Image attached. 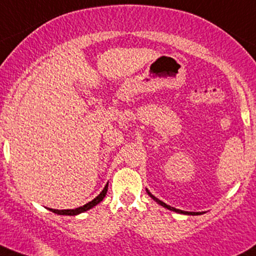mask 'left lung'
I'll list each match as a JSON object with an SVG mask.
<instances>
[{"label": "left lung", "instance_id": "8db88e82", "mask_svg": "<svg viewBox=\"0 0 256 256\" xmlns=\"http://www.w3.org/2000/svg\"><path fill=\"white\" fill-rule=\"evenodd\" d=\"M146 191H147V194H148V196H150V198H153L154 200L158 204H160L162 205V206H164V208H166V209H168V210H171V211H176V212H179V214H184V215H202V212H188V211H182V210H179V209H176V208H172V206H170V205H167L166 203H164V202H162L160 200H158L156 197H154V196L150 194V191L147 190L146 188Z\"/></svg>", "mask_w": 256, "mask_h": 256}]
</instances>
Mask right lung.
<instances>
[{
    "label": "right lung",
    "instance_id": "right-lung-1",
    "mask_svg": "<svg viewBox=\"0 0 256 256\" xmlns=\"http://www.w3.org/2000/svg\"><path fill=\"white\" fill-rule=\"evenodd\" d=\"M106 191H108V184H106V186H104V188L102 190V192L97 196L96 198H94L92 200L89 202V203H86L85 205H83V206H80L77 208V209H68V210H56V209H50V211H52V212L56 214V215H66V216H76L78 215V214H82V212H85V211L90 210L91 208L96 206L97 204L100 203V202L103 200V198L106 197Z\"/></svg>",
    "mask_w": 256,
    "mask_h": 256
}]
</instances>
